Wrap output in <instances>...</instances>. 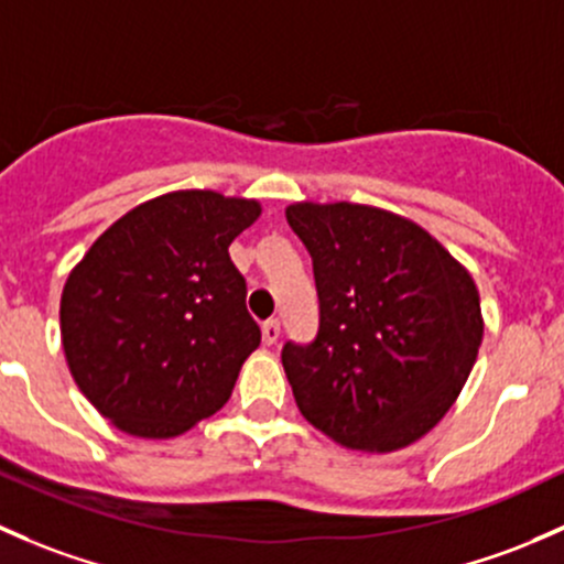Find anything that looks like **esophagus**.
<instances>
[{
  "mask_svg": "<svg viewBox=\"0 0 564 564\" xmlns=\"http://www.w3.org/2000/svg\"><path fill=\"white\" fill-rule=\"evenodd\" d=\"M263 341L265 345H276V341H280V321L263 323Z\"/></svg>",
  "mask_w": 564,
  "mask_h": 564,
  "instance_id": "obj_1",
  "label": "esophagus"
}]
</instances>
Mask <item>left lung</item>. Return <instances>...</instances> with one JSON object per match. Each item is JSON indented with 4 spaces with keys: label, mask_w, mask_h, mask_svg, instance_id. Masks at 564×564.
I'll list each match as a JSON object with an SVG mask.
<instances>
[{
    "label": "left lung",
    "mask_w": 564,
    "mask_h": 564,
    "mask_svg": "<svg viewBox=\"0 0 564 564\" xmlns=\"http://www.w3.org/2000/svg\"><path fill=\"white\" fill-rule=\"evenodd\" d=\"M284 217L312 254L321 304L315 339L282 347L301 415L352 451L415 443L478 356L473 276L421 225L382 208L293 203Z\"/></svg>",
    "instance_id": "left-lung-1"
}]
</instances>
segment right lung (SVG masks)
<instances>
[{"label": "right lung", "instance_id": "right-lung-1", "mask_svg": "<svg viewBox=\"0 0 564 564\" xmlns=\"http://www.w3.org/2000/svg\"><path fill=\"white\" fill-rule=\"evenodd\" d=\"M258 217V200L178 189L116 219L69 271V375L116 429L167 440L228 402L260 345L228 247Z\"/></svg>", "mask_w": 564, "mask_h": 564}]
</instances>
